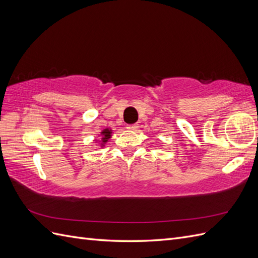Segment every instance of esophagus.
Returning <instances> with one entry per match:
<instances>
[{
  "instance_id": "1",
  "label": "esophagus",
  "mask_w": 258,
  "mask_h": 258,
  "mask_svg": "<svg viewBox=\"0 0 258 258\" xmlns=\"http://www.w3.org/2000/svg\"><path fill=\"white\" fill-rule=\"evenodd\" d=\"M138 126H139V124H137V123L128 124V126H127V129H128V130H136V129H138Z\"/></svg>"
}]
</instances>
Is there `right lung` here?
Masks as SVG:
<instances>
[{
  "instance_id": "right-lung-1",
  "label": "right lung",
  "mask_w": 258,
  "mask_h": 258,
  "mask_svg": "<svg viewBox=\"0 0 258 258\" xmlns=\"http://www.w3.org/2000/svg\"><path fill=\"white\" fill-rule=\"evenodd\" d=\"M111 130L110 129H104L102 132H101V135H102L103 137H102V142L103 143H105V142H107V140L111 138ZM103 145V144H102Z\"/></svg>"
}]
</instances>
